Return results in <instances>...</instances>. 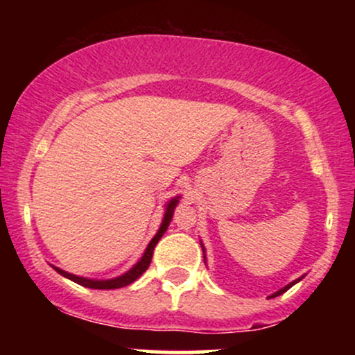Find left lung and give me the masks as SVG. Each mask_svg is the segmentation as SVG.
Returning a JSON list of instances; mask_svg holds the SVG:
<instances>
[{"label": "left lung", "mask_w": 355, "mask_h": 355, "mask_svg": "<svg viewBox=\"0 0 355 355\" xmlns=\"http://www.w3.org/2000/svg\"><path fill=\"white\" fill-rule=\"evenodd\" d=\"M202 243V242H200ZM202 250H203V262H205L207 263V257H205V247H203V243H202ZM304 279V275L302 277H299V279H297V280H294V282H291V284H287V285H285V287L284 288H280V291H277V292H274V294H272L270 295V299H274V297H277V295H282L284 294V292H287L288 291V288H291L292 287V285H295L297 282H300V280H302Z\"/></svg>", "instance_id": "left-lung-1"}]
</instances>
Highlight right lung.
I'll list each match as a JSON object with an SVG mask.
<instances>
[{
	"mask_svg": "<svg viewBox=\"0 0 355 355\" xmlns=\"http://www.w3.org/2000/svg\"><path fill=\"white\" fill-rule=\"evenodd\" d=\"M178 200H180V195L178 197H173L172 200L166 202L165 205V215H164V220H162V225L160 229H158L157 234H155V237L150 240L148 247L145 248L144 255H141V259L138 260V262L130 268L128 272H125V274L115 277V279H107V280H96V279H87V277H78V275H73L70 272H64L61 270L58 267H53L56 272H58L60 275L67 277V279L73 280V282L83 285V287H88V288H98V291H110V288H120V287H126V285L133 284L138 277H141V274L148 268L150 262H152V257H153V250H155V245L158 243V240L164 237V234L168 229L170 222H172V217H173V210L175 207L178 205Z\"/></svg>",
	"mask_w": 355,
	"mask_h": 355,
	"instance_id": "add662e5",
	"label": "right lung"
}]
</instances>
